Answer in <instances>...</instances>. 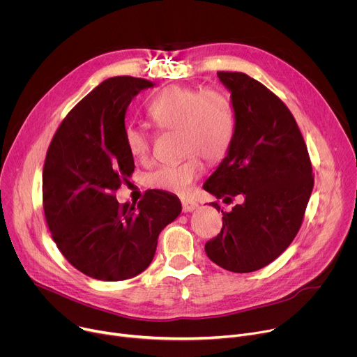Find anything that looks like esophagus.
Instances as JSON below:
<instances>
[{
	"mask_svg": "<svg viewBox=\"0 0 357 357\" xmlns=\"http://www.w3.org/2000/svg\"><path fill=\"white\" fill-rule=\"evenodd\" d=\"M181 204H183V211L184 213H190L199 207V204L193 200V199H181Z\"/></svg>",
	"mask_w": 357,
	"mask_h": 357,
	"instance_id": "esophagus-1",
	"label": "esophagus"
}]
</instances>
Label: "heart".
Returning <instances> with one entry per match:
<instances>
[{
    "label": "heart",
    "mask_w": 357,
    "mask_h": 357,
    "mask_svg": "<svg viewBox=\"0 0 357 357\" xmlns=\"http://www.w3.org/2000/svg\"><path fill=\"white\" fill-rule=\"evenodd\" d=\"M150 120L162 130H177L181 161L166 164L149 176V185L172 195L185 196L203 173L202 158L220 160L234 134V112L230 100L218 90H197L170 86L158 93L147 107ZM126 144L130 154L146 161L151 153V135L140 127L128 126Z\"/></svg>",
    "instance_id": "heart-1"
}]
</instances>
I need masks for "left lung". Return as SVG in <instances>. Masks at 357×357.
<instances>
[{
    "label": "left lung",
    "mask_w": 357,
    "mask_h": 357,
    "mask_svg": "<svg viewBox=\"0 0 357 357\" xmlns=\"http://www.w3.org/2000/svg\"><path fill=\"white\" fill-rule=\"evenodd\" d=\"M230 93L234 134L227 155L203 188L230 203L207 257L229 271L250 273L276 260L296 237L313 190L312 164L284 102L243 73L218 71ZM217 210L220 206L210 203Z\"/></svg>",
    "instance_id": "8db88e82"
}]
</instances>
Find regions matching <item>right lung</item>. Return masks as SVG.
Here are the masks:
<instances>
[{
  "label": "right lung",
  "instance_id": "1",
  "mask_svg": "<svg viewBox=\"0 0 357 357\" xmlns=\"http://www.w3.org/2000/svg\"><path fill=\"white\" fill-rule=\"evenodd\" d=\"M154 83L112 77L81 100L54 134L43 169L45 220L63 256L102 282L131 279L153 261L161 230L181 213L176 195L150 190L139 204L113 195L131 177L126 144L131 100Z\"/></svg>",
  "mask_w": 357,
  "mask_h": 357
}]
</instances>
